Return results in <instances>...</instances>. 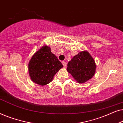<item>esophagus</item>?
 Segmentation results:
<instances>
[{"instance_id":"obj_1","label":"esophagus","mask_w":123,"mask_h":123,"mask_svg":"<svg viewBox=\"0 0 123 123\" xmlns=\"http://www.w3.org/2000/svg\"><path fill=\"white\" fill-rule=\"evenodd\" d=\"M62 64H63V66H64V68H65V67H67V63H66V62H62Z\"/></svg>"}]
</instances>
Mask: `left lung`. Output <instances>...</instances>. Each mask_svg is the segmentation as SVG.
I'll return each instance as SVG.
<instances>
[{
  "mask_svg": "<svg viewBox=\"0 0 123 123\" xmlns=\"http://www.w3.org/2000/svg\"><path fill=\"white\" fill-rule=\"evenodd\" d=\"M67 71L79 83H85L95 75L96 65L88 51H82L68 62Z\"/></svg>",
  "mask_w": 123,
  "mask_h": 123,
  "instance_id": "left-lung-1",
  "label": "left lung"
}]
</instances>
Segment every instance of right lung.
Listing matches in <instances>:
<instances>
[{
	"mask_svg": "<svg viewBox=\"0 0 123 123\" xmlns=\"http://www.w3.org/2000/svg\"><path fill=\"white\" fill-rule=\"evenodd\" d=\"M63 67L49 46L44 45L32 55L28 63V73L31 80L38 85H48L54 76Z\"/></svg>",
	"mask_w": 123,
	"mask_h": 123,
	"instance_id": "add662e5",
	"label": "right lung"
}]
</instances>
